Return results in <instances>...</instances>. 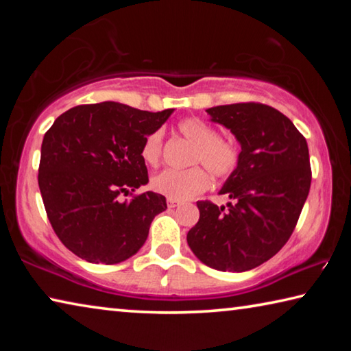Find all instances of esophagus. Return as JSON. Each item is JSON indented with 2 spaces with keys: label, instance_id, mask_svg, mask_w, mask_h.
Listing matches in <instances>:
<instances>
[{
  "label": "esophagus",
  "instance_id": "obj_1",
  "mask_svg": "<svg viewBox=\"0 0 351 351\" xmlns=\"http://www.w3.org/2000/svg\"><path fill=\"white\" fill-rule=\"evenodd\" d=\"M167 206L170 207V209H173V207H178V206H180V201L171 199V198H167Z\"/></svg>",
  "mask_w": 351,
  "mask_h": 351
}]
</instances>
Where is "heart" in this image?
I'll return each instance as SVG.
<instances>
[{
	"mask_svg": "<svg viewBox=\"0 0 351 351\" xmlns=\"http://www.w3.org/2000/svg\"><path fill=\"white\" fill-rule=\"evenodd\" d=\"M180 133L195 147L189 156V164H203L213 176H229L239 165L240 152L235 142L219 138L215 127L203 119L189 117L178 125ZM162 154V132L156 130L147 136L141 148V156L148 165H156ZM152 187L158 193L176 201H187L209 187V176L195 165L186 170H164L152 180Z\"/></svg>",
	"mask_w": 351,
	"mask_h": 351,
	"instance_id": "b5f03b06",
	"label": "heart"
}]
</instances>
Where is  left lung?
<instances>
[{
	"mask_svg": "<svg viewBox=\"0 0 351 351\" xmlns=\"http://www.w3.org/2000/svg\"><path fill=\"white\" fill-rule=\"evenodd\" d=\"M210 121L230 130L241 147L237 169L219 189L232 203L198 201V223L187 243L204 265L243 272L280 251L300 217L311 186L306 139L289 119L263 104L219 105Z\"/></svg>",
	"mask_w": 351,
	"mask_h": 351,
	"instance_id": "1",
	"label": "left lung"
}]
</instances>
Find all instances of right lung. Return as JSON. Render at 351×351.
I'll use <instances>...</instances> for the list:
<instances>
[{
	"mask_svg": "<svg viewBox=\"0 0 351 351\" xmlns=\"http://www.w3.org/2000/svg\"><path fill=\"white\" fill-rule=\"evenodd\" d=\"M173 111H141L119 102L79 105L46 132L41 198L54 232L77 257L116 265L144 246L153 218L167 209L165 197H119L148 182L142 144Z\"/></svg>",
	"mask_w": 351,
	"mask_h": 351,
	"instance_id": "right-lung-1",
	"label": "right lung"
}]
</instances>
